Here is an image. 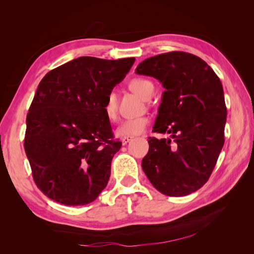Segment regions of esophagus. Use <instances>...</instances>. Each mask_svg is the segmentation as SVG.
I'll return each mask as SVG.
<instances>
[{
    "label": "esophagus",
    "instance_id": "1",
    "mask_svg": "<svg viewBox=\"0 0 254 254\" xmlns=\"http://www.w3.org/2000/svg\"><path fill=\"white\" fill-rule=\"evenodd\" d=\"M133 139L132 136H125V137H122V144L123 145H126L127 143H129L130 141H131Z\"/></svg>",
    "mask_w": 254,
    "mask_h": 254
}]
</instances>
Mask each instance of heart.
<instances>
[{
	"mask_svg": "<svg viewBox=\"0 0 254 254\" xmlns=\"http://www.w3.org/2000/svg\"><path fill=\"white\" fill-rule=\"evenodd\" d=\"M129 89L134 93L139 94L143 99H149L153 94V84L151 81L144 78H134L129 82ZM104 111L107 119L111 122L118 120V97L114 92H110L106 98L104 105ZM149 120L145 117L130 119L122 122L118 126L115 133L119 136H134L139 135L145 131L148 126Z\"/></svg>",
	"mask_w": 254,
	"mask_h": 254,
	"instance_id": "obj_1",
	"label": "heart"
}]
</instances>
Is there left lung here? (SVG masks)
Returning a JSON list of instances; mask_svg holds the SVG:
<instances>
[{"label": "left lung", "instance_id": "left-lung-1", "mask_svg": "<svg viewBox=\"0 0 254 254\" xmlns=\"http://www.w3.org/2000/svg\"><path fill=\"white\" fill-rule=\"evenodd\" d=\"M135 73L151 76L165 89L152 131L174 139L148 137L142 160L147 178L166 196H187L203 187L225 143L227 108L218 76L205 61L186 52L145 59Z\"/></svg>", "mask_w": 254, "mask_h": 254}]
</instances>
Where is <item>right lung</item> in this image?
<instances>
[{
    "label": "right lung",
    "instance_id": "1",
    "mask_svg": "<svg viewBox=\"0 0 254 254\" xmlns=\"http://www.w3.org/2000/svg\"><path fill=\"white\" fill-rule=\"evenodd\" d=\"M134 60L79 57L40 81L26 117L24 149L36 186L54 201L88 204L106 188L122 143L103 107Z\"/></svg>",
    "mask_w": 254,
    "mask_h": 254
}]
</instances>
